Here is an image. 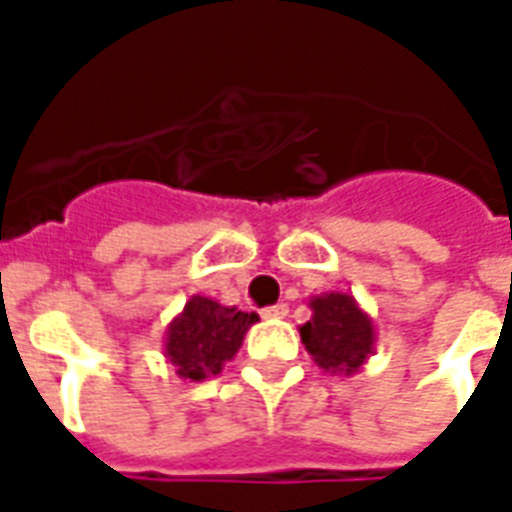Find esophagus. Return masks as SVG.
<instances>
[{
    "mask_svg": "<svg viewBox=\"0 0 512 512\" xmlns=\"http://www.w3.org/2000/svg\"><path fill=\"white\" fill-rule=\"evenodd\" d=\"M285 315H288V304H282V301L263 310V318H285Z\"/></svg>",
    "mask_w": 512,
    "mask_h": 512,
    "instance_id": "1",
    "label": "esophagus"
}]
</instances>
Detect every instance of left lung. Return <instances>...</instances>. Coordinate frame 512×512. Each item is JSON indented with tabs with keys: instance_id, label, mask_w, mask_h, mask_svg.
Segmentation results:
<instances>
[{
	"instance_id": "1",
	"label": "left lung",
	"mask_w": 512,
	"mask_h": 512,
	"mask_svg": "<svg viewBox=\"0 0 512 512\" xmlns=\"http://www.w3.org/2000/svg\"><path fill=\"white\" fill-rule=\"evenodd\" d=\"M312 321L301 326V340L312 359L332 373H356L373 354V323L348 293H326L312 299Z\"/></svg>"
}]
</instances>
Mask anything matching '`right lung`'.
<instances>
[{
    "mask_svg": "<svg viewBox=\"0 0 512 512\" xmlns=\"http://www.w3.org/2000/svg\"><path fill=\"white\" fill-rule=\"evenodd\" d=\"M257 321L255 312L222 307L211 299H194L167 332V356L180 378L202 381L219 376L244 343L246 329Z\"/></svg>",
    "mask_w": 512,
    "mask_h": 512,
    "instance_id": "right-lung-1",
    "label": "right lung"
}]
</instances>
